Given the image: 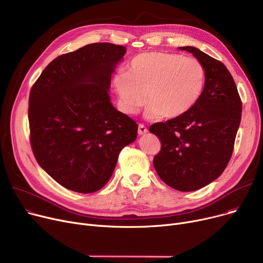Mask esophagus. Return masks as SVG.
I'll return each mask as SVG.
<instances>
[{"mask_svg":"<svg viewBox=\"0 0 263 263\" xmlns=\"http://www.w3.org/2000/svg\"><path fill=\"white\" fill-rule=\"evenodd\" d=\"M137 132H139L140 135H143V134H146L148 132V129L144 126V124L140 123L139 124V130H137Z\"/></svg>","mask_w":263,"mask_h":263,"instance_id":"esophagus-1","label":"esophagus"}]
</instances>
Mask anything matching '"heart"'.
Segmentation results:
<instances>
[{"label":"heart","mask_w":263,"mask_h":263,"mask_svg":"<svg viewBox=\"0 0 263 263\" xmlns=\"http://www.w3.org/2000/svg\"><path fill=\"white\" fill-rule=\"evenodd\" d=\"M126 69L113 78L120 107L134 114L146 101L149 118L175 119L187 114L200 100L206 83V70L198 60L176 53H143Z\"/></svg>","instance_id":"1"}]
</instances>
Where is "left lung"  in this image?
I'll return each mask as SVG.
<instances>
[{"instance_id":"obj_1","label":"left lung","mask_w":263,"mask_h":263,"mask_svg":"<svg viewBox=\"0 0 263 263\" xmlns=\"http://www.w3.org/2000/svg\"><path fill=\"white\" fill-rule=\"evenodd\" d=\"M204 66L206 83L198 103L181 117L151 124L161 141L155 168L171 187L191 192L225 171L241 122L242 101L226 66L194 47H181Z\"/></svg>"}]
</instances>
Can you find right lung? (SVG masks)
I'll list each match as a JSON object with an SVG mask.
<instances>
[{
	"mask_svg": "<svg viewBox=\"0 0 263 263\" xmlns=\"http://www.w3.org/2000/svg\"><path fill=\"white\" fill-rule=\"evenodd\" d=\"M127 49L97 43L60 55L41 72L29 99L30 142L40 167L64 187L93 193L112 176L137 124L108 96Z\"/></svg>",
	"mask_w": 263,
	"mask_h": 263,
	"instance_id": "right-lung-1",
	"label": "right lung"
}]
</instances>
